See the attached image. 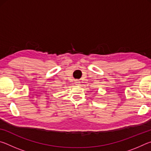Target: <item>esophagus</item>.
<instances>
[{
    "label": "esophagus",
    "instance_id": "1",
    "mask_svg": "<svg viewBox=\"0 0 151 151\" xmlns=\"http://www.w3.org/2000/svg\"><path fill=\"white\" fill-rule=\"evenodd\" d=\"M75 82H76V85H78L79 83H79L78 81H76Z\"/></svg>",
    "mask_w": 151,
    "mask_h": 151
}]
</instances>
